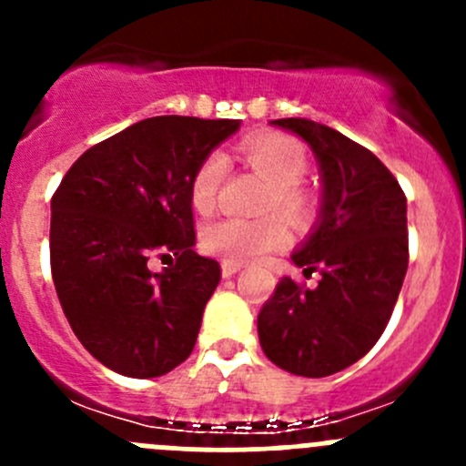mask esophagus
I'll return each mask as SVG.
<instances>
[{
  "instance_id": "34e87169",
  "label": "esophagus",
  "mask_w": 466,
  "mask_h": 466,
  "mask_svg": "<svg viewBox=\"0 0 466 466\" xmlns=\"http://www.w3.org/2000/svg\"><path fill=\"white\" fill-rule=\"evenodd\" d=\"M220 268H223V277H232V275H237L238 270H241L243 263H237V261H228V259H225L223 263H220Z\"/></svg>"
}]
</instances>
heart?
Here are the masks:
<instances>
[{"mask_svg":"<svg viewBox=\"0 0 466 466\" xmlns=\"http://www.w3.org/2000/svg\"><path fill=\"white\" fill-rule=\"evenodd\" d=\"M248 162L270 182L263 211H279L295 225H304L316 216V196L304 185L309 168V155L298 139L281 133H261L243 144ZM228 162L223 153H209L191 177V203L198 211L214 209L218 191L223 187ZM290 232L279 214L261 218L223 216L205 228L203 243L211 255L228 261L246 263L281 250L289 243Z\"/></svg>","mask_w":466,"mask_h":466,"instance_id":"obj_1","label":"heart"}]
</instances>
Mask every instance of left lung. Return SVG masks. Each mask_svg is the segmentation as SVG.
<instances>
[{"label": "left lung", "mask_w": 466, "mask_h": 466, "mask_svg": "<svg viewBox=\"0 0 466 466\" xmlns=\"http://www.w3.org/2000/svg\"><path fill=\"white\" fill-rule=\"evenodd\" d=\"M313 148L324 180L316 232L293 261L318 286L284 277L263 304V354L298 377L320 379L363 359L388 327L408 270L406 194L365 146L309 119H277Z\"/></svg>", "instance_id": "left-lung-1"}]
</instances>
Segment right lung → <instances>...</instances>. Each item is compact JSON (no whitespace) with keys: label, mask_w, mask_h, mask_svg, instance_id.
Wrapping results in <instances>:
<instances>
[{"label":"right lung","mask_w":466,"mask_h":466,"mask_svg":"<svg viewBox=\"0 0 466 466\" xmlns=\"http://www.w3.org/2000/svg\"><path fill=\"white\" fill-rule=\"evenodd\" d=\"M238 119L150 116L87 148L51 198L65 318L112 372L153 379L189 359L218 261L196 255L191 177ZM153 256L169 259L150 273Z\"/></svg>","instance_id":"add662e5"}]
</instances>
